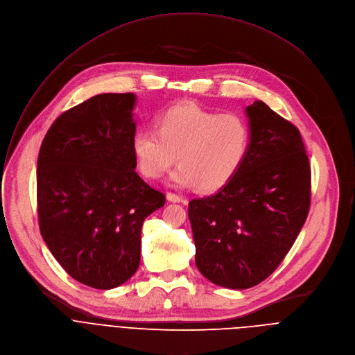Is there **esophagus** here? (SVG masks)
Masks as SVG:
<instances>
[{"instance_id": "34e87169", "label": "esophagus", "mask_w": 355, "mask_h": 355, "mask_svg": "<svg viewBox=\"0 0 355 355\" xmlns=\"http://www.w3.org/2000/svg\"><path fill=\"white\" fill-rule=\"evenodd\" d=\"M166 198H168L169 202H173V203H184V205L187 203V200H186L184 198H182L180 194H176V193H173V191H168Z\"/></svg>"}]
</instances>
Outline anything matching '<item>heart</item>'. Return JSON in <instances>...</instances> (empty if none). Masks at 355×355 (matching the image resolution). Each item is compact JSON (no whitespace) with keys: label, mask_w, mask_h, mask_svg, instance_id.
Listing matches in <instances>:
<instances>
[{"label":"heart","mask_w":355,"mask_h":355,"mask_svg":"<svg viewBox=\"0 0 355 355\" xmlns=\"http://www.w3.org/2000/svg\"><path fill=\"white\" fill-rule=\"evenodd\" d=\"M156 131L144 128L132 137L139 172L162 178L175 164L172 180L213 193L241 169L251 144L248 123L239 114H220L193 103L169 107L156 116Z\"/></svg>","instance_id":"1"}]
</instances>
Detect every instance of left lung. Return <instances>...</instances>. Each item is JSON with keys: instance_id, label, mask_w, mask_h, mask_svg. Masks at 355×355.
<instances>
[{"instance_id": "left-lung-1", "label": "left lung", "mask_w": 355, "mask_h": 355, "mask_svg": "<svg viewBox=\"0 0 355 355\" xmlns=\"http://www.w3.org/2000/svg\"><path fill=\"white\" fill-rule=\"evenodd\" d=\"M251 144L216 194L189 203L196 265L210 282L248 289L279 266L307 218L311 172L299 130L265 103L247 107Z\"/></svg>"}]
</instances>
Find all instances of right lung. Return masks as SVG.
<instances>
[{"mask_svg": "<svg viewBox=\"0 0 355 355\" xmlns=\"http://www.w3.org/2000/svg\"><path fill=\"white\" fill-rule=\"evenodd\" d=\"M132 93L94 96L60 114L37 156L42 237L73 279L94 289L127 282L141 261L144 220L165 194L135 172Z\"/></svg>", "mask_w": 355, "mask_h": 355, "instance_id": "add662e5", "label": "right lung"}]
</instances>
